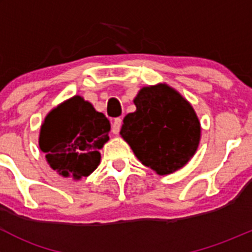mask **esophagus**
Listing matches in <instances>:
<instances>
[{
  "instance_id": "obj_1",
  "label": "esophagus",
  "mask_w": 252,
  "mask_h": 252,
  "mask_svg": "<svg viewBox=\"0 0 252 252\" xmlns=\"http://www.w3.org/2000/svg\"><path fill=\"white\" fill-rule=\"evenodd\" d=\"M122 123H123L122 118H116L112 122V131H113V134L119 133V130H121L122 128Z\"/></svg>"
}]
</instances>
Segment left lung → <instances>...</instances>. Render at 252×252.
Listing matches in <instances>:
<instances>
[{"label": "left lung", "instance_id": "obj_1", "mask_svg": "<svg viewBox=\"0 0 252 252\" xmlns=\"http://www.w3.org/2000/svg\"><path fill=\"white\" fill-rule=\"evenodd\" d=\"M134 103L136 111L126 116L121 135L141 163L161 175L185 166L201 131L190 103L166 84L141 89Z\"/></svg>", "mask_w": 252, "mask_h": 252}]
</instances>
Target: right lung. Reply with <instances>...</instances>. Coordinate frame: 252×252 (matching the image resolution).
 <instances>
[{"label":"right lung","instance_id":"right-lung-1","mask_svg":"<svg viewBox=\"0 0 252 252\" xmlns=\"http://www.w3.org/2000/svg\"><path fill=\"white\" fill-rule=\"evenodd\" d=\"M111 123L90 102L74 96L51 111L40 133L39 145L51 168L63 177H88L97 168L98 150L110 139Z\"/></svg>","mask_w":252,"mask_h":252}]
</instances>
